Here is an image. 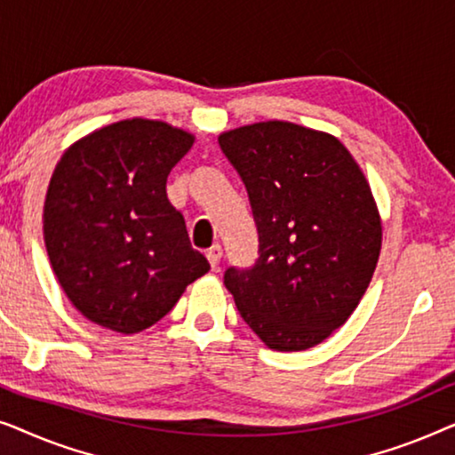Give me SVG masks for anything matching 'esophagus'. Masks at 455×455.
Masks as SVG:
<instances>
[{
    "label": "esophagus",
    "mask_w": 455,
    "mask_h": 455,
    "mask_svg": "<svg viewBox=\"0 0 455 455\" xmlns=\"http://www.w3.org/2000/svg\"><path fill=\"white\" fill-rule=\"evenodd\" d=\"M221 246L220 244H213L207 251V260H209V265L213 267V269H217V265H220V260H221Z\"/></svg>",
    "instance_id": "obj_1"
}]
</instances>
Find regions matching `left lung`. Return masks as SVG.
Here are the masks:
<instances>
[{
	"mask_svg": "<svg viewBox=\"0 0 455 455\" xmlns=\"http://www.w3.org/2000/svg\"><path fill=\"white\" fill-rule=\"evenodd\" d=\"M248 192L259 234L254 265L223 283L271 350H308L344 325L369 288L381 221L369 182L333 136L259 122L220 136Z\"/></svg>",
	"mask_w": 455,
	"mask_h": 455,
	"instance_id": "obj_1",
	"label": "left lung"
}]
</instances>
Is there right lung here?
<instances>
[{
  "mask_svg": "<svg viewBox=\"0 0 455 455\" xmlns=\"http://www.w3.org/2000/svg\"><path fill=\"white\" fill-rule=\"evenodd\" d=\"M192 142L184 130L134 117L78 140L55 165L43 211L47 254L66 296L97 325L139 333L211 269L165 192Z\"/></svg>",
  "mask_w": 455,
  "mask_h": 455,
  "instance_id": "add662e5",
  "label": "right lung"
}]
</instances>
